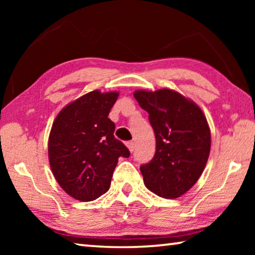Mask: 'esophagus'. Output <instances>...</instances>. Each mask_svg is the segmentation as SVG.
Returning a JSON list of instances; mask_svg holds the SVG:
<instances>
[{"label":"esophagus","mask_w":255,"mask_h":255,"mask_svg":"<svg viewBox=\"0 0 255 255\" xmlns=\"http://www.w3.org/2000/svg\"><path fill=\"white\" fill-rule=\"evenodd\" d=\"M126 145H127V147L129 149V152L132 153L133 149H135V144H133V141H128Z\"/></svg>","instance_id":"1"}]
</instances>
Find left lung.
Here are the masks:
<instances>
[{"mask_svg":"<svg viewBox=\"0 0 255 255\" xmlns=\"http://www.w3.org/2000/svg\"><path fill=\"white\" fill-rule=\"evenodd\" d=\"M133 97L145 111L156 138L152 161L140 166L146 188L175 199L199 180L210 153V129L197 103L170 89L137 90Z\"/></svg>","mask_w":255,"mask_h":255,"instance_id":"left-lung-1","label":"left lung"}]
</instances>
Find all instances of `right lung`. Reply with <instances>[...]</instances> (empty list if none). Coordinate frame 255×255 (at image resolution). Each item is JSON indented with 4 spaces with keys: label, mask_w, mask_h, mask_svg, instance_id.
<instances>
[{
    "label": "right lung",
    "mask_w": 255,
    "mask_h": 255,
    "mask_svg": "<svg viewBox=\"0 0 255 255\" xmlns=\"http://www.w3.org/2000/svg\"><path fill=\"white\" fill-rule=\"evenodd\" d=\"M119 92L94 90L68 103L54 120L48 139V158L56 181L80 201L96 200L109 190L120 156L128 148L114 136L108 118Z\"/></svg>",
    "instance_id": "1"
}]
</instances>
